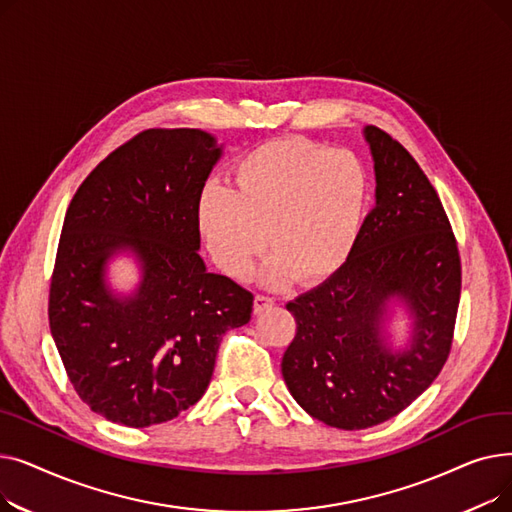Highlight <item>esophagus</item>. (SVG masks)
<instances>
[{"mask_svg":"<svg viewBox=\"0 0 512 512\" xmlns=\"http://www.w3.org/2000/svg\"><path fill=\"white\" fill-rule=\"evenodd\" d=\"M274 307V299L272 297H265V294H257L255 297V313H263L267 309Z\"/></svg>","mask_w":512,"mask_h":512,"instance_id":"34e87169","label":"esophagus"}]
</instances>
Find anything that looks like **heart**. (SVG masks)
Instances as JSON below:
<instances>
[{
    "label": "heart",
    "instance_id": "1",
    "mask_svg": "<svg viewBox=\"0 0 512 512\" xmlns=\"http://www.w3.org/2000/svg\"><path fill=\"white\" fill-rule=\"evenodd\" d=\"M369 199V174L355 153L280 139L236 161L232 188H203L197 224L215 265L230 278H245L267 242L272 255L259 270L265 286L292 276L319 282L351 259Z\"/></svg>",
    "mask_w": 512,
    "mask_h": 512
}]
</instances>
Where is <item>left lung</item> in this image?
<instances>
[{
    "instance_id": "1",
    "label": "left lung",
    "mask_w": 512,
    "mask_h": 512,
    "mask_svg": "<svg viewBox=\"0 0 512 512\" xmlns=\"http://www.w3.org/2000/svg\"><path fill=\"white\" fill-rule=\"evenodd\" d=\"M375 207L324 284L286 305L297 336L282 357L292 398L338 429L407 409L442 371L461 299V259L444 207L411 153L363 128Z\"/></svg>"
}]
</instances>
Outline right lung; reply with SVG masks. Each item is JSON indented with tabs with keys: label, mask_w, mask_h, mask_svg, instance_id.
<instances>
[{
	"label": "right lung",
	"mask_w": 512,
	"mask_h": 512,
	"mask_svg": "<svg viewBox=\"0 0 512 512\" xmlns=\"http://www.w3.org/2000/svg\"><path fill=\"white\" fill-rule=\"evenodd\" d=\"M222 155L199 128L145 130L70 201L49 328L78 396L114 423L149 427L193 407L222 334L249 324L253 294L199 255L197 203ZM120 256L138 267L130 291L111 282Z\"/></svg>",
	"instance_id": "obj_1"
}]
</instances>
